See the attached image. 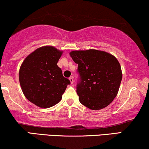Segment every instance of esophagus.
Returning a JSON list of instances; mask_svg holds the SVG:
<instances>
[{
  "label": "esophagus",
  "mask_w": 149,
  "mask_h": 149,
  "mask_svg": "<svg viewBox=\"0 0 149 149\" xmlns=\"http://www.w3.org/2000/svg\"><path fill=\"white\" fill-rule=\"evenodd\" d=\"M69 80H70V84H72L73 82H74V79H73L72 77H70V78H69Z\"/></svg>",
  "instance_id": "obj_1"
}]
</instances>
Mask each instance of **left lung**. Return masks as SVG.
<instances>
[{
    "label": "left lung",
    "instance_id": "1",
    "mask_svg": "<svg viewBox=\"0 0 149 149\" xmlns=\"http://www.w3.org/2000/svg\"><path fill=\"white\" fill-rule=\"evenodd\" d=\"M70 56L78 64L81 81L77 93L79 102L94 111L108 106L116 97L122 81L118 60L110 53L94 49L72 51Z\"/></svg>",
    "mask_w": 149,
    "mask_h": 149
}]
</instances>
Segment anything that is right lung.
Wrapping results in <instances>:
<instances>
[{"instance_id":"right-lung-1","label":"right lung","mask_w":149,"mask_h":149,"mask_svg":"<svg viewBox=\"0 0 149 149\" xmlns=\"http://www.w3.org/2000/svg\"><path fill=\"white\" fill-rule=\"evenodd\" d=\"M62 54L63 51L51 45L38 47L20 67L18 77L22 91L38 107L47 108L58 104L70 84L57 65Z\"/></svg>"}]
</instances>
